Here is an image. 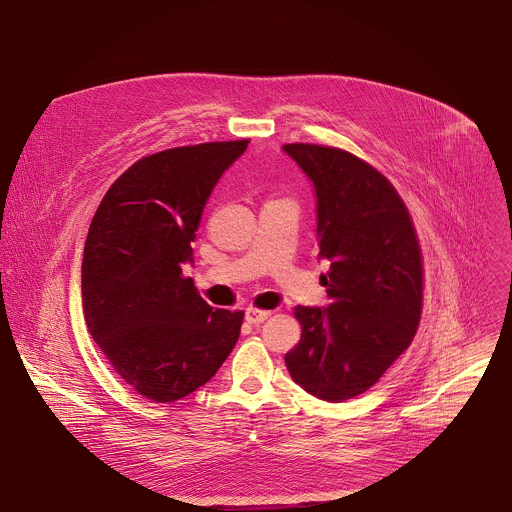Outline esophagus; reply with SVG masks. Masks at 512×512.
Here are the masks:
<instances>
[{
  "label": "esophagus",
  "instance_id": "1",
  "mask_svg": "<svg viewBox=\"0 0 512 512\" xmlns=\"http://www.w3.org/2000/svg\"><path fill=\"white\" fill-rule=\"evenodd\" d=\"M269 316H271L269 310H259V308H247V310H245V318H247L249 324H261V322H265Z\"/></svg>",
  "mask_w": 512,
  "mask_h": 512
}]
</instances>
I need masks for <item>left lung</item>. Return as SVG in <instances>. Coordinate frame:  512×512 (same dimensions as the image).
Returning <instances> with one entry per match:
<instances>
[{"mask_svg": "<svg viewBox=\"0 0 512 512\" xmlns=\"http://www.w3.org/2000/svg\"><path fill=\"white\" fill-rule=\"evenodd\" d=\"M283 152L316 192L328 308L298 306L302 338L285 367L310 395L340 403L369 391L409 348L421 318L423 265L407 206L360 158L326 145Z\"/></svg>", "mask_w": 512, "mask_h": 512, "instance_id": "left-lung-1", "label": "left lung"}]
</instances>
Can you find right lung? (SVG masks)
Segmentation results:
<instances>
[{"label":"right lung","instance_id":"1","mask_svg":"<svg viewBox=\"0 0 512 512\" xmlns=\"http://www.w3.org/2000/svg\"><path fill=\"white\" fill-rule=\"evenodd\" d=\"M247 139L141 158L101 200L83 255V314L115 373L172 403L206 385L235 348L243 312L214 310L182 267L204 204Z\"/></svg>","mask_w":512,"mask_h":512}]
</instances>
